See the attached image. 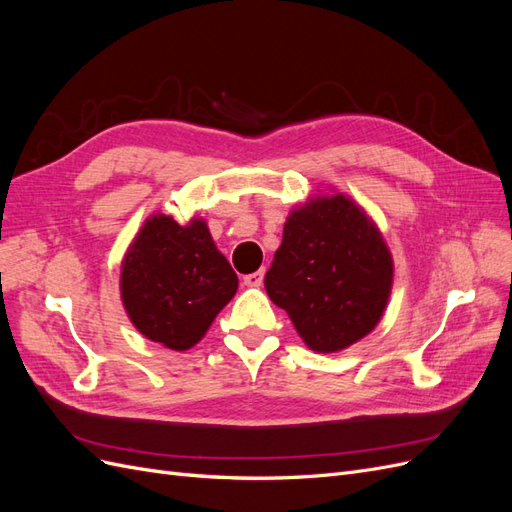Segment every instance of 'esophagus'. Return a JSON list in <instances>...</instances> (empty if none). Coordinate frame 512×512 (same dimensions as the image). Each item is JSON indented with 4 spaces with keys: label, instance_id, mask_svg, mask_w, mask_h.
I'll return each instance as SVG.
<instances>
[{
    "label": "esophagus",
    "instance_id": "1",
    "mask_svg": "<svg viewBox=\"0 0 512 512\" xmlns=\"http://www.w3.org/2000/svg\"><path fill=\"white\" fill-rule=\"evenodd\" d=\"M262 280H265V271H254V273H250V275H245L243 277V284L245 286H250V288H258V286H262Z\"/></svg>",
    "mask_w": 512,
    "mask_h": 512
}]
</instances>
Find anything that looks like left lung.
Masks as SVG:
<instances>
[{"instance_id": "obj_1", "label": "left lung", "mask_w": 512, "mask_h": 512, "mask_svg": "<svg viewBox=\"0 0 512 512\" xmlns=\"http://www.w3.org/2000/svg\"><path fill=\"white\" fill-rule=\"evenodd\" d=\"M393 277L378 224L352 196L329 188L290 209L265 288L305 346L331 354L378 327Z\"/></svg>"}]
</instances>
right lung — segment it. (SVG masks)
<instances>
[{
	"label": "right lung",
	"mask_w": 512,
	"mask_h": 512,
	"mask_svg": "<svg viewBox=\"0 0 512 512\" xmlns=\"http://www.w3.org/2000/svg\"><path fill=\"white\" fill-rule=\"evenodd\" d=\"M239 277L203 218L151 213L121 258V303L134 329L170 350H190L235 297Z\"/></svg>",
	"instance_id": "right-lung-1"
}]
</instances>
